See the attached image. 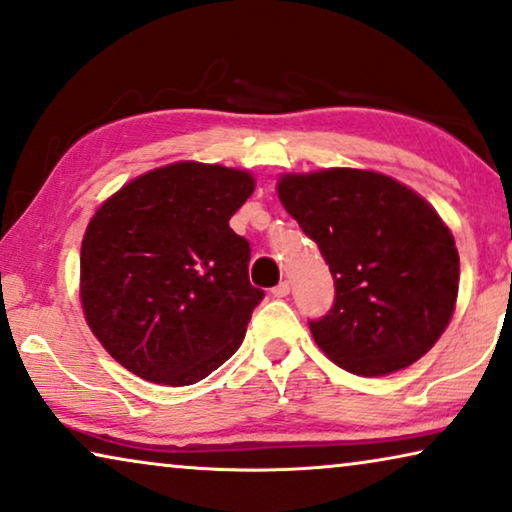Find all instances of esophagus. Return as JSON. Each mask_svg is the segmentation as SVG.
I'll return each mask as SVG.
<instances>
[{
  "instance_id": "34e87169",
  "label": "esophagus",
  "mask_w": 512,
  "mask_h": 512,
  "mask_svg": "<svg viewBox=\"0 0 512 512\" xmlns=\"http://www.w3.org/2000/svg\"><path fill=\"white\" fill-rule=\"evenodd\" d=\"M288 293H291V284H288V281H281V284H277V286L272 288L274 298H286Z\"/></svg>"
}]
</instances>
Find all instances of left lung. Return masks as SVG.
Wrapping results in <instances>:
<instances>
[{
	"label": "left lung",
	"instance_id": "left-lung-1",
	"mask_svg": "<svg viewBox=\"0 0 512 512\" xmlns=\"http://www.w3.org/2000/svg\"><path fill=\"white\" fill-rule=\"evenodd\" d=\"M277 194L335 279V305L309 321L311 337L335 365L385 376L439 342L455 311L459 254L425 198L360 168L286 173Z\"/></svg>",
	"mask_w": 512,
	"mask_h": 512
}]
</instances>
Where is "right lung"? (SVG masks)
I'll return each mask as SVG.
<instances>
[{"label":"right lung","instance_id":"right-lung-1","mask_svg":"<svg viewBox=\"0 0 512 512\" xmlns=\"http://www.w3.org/2000/svg\"><path fill=\"white\" fill-rule=\"evenodd\" d=\"M254 187L249 170L177 161L94 212L80 302L94 337L131 374L180 388L238 351L263 291L249 284V242L228 221Z\"/></svg>","mask_w":512,"mask_h":512}]
</instances>
